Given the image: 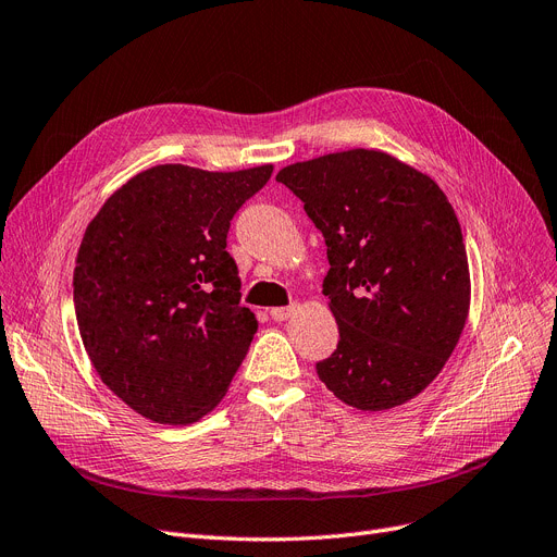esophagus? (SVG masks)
<instances>
[{
  "instance_id": "esophagus-1",
  "label": "esophagus",
  "mask_w": 557,
  "mask_h": 557,
  "mask_svg": "<svg viewBox=\"0 0 557 557\" xmlns=\"http://www.w3.org/2000/svg\"><path fill=\"white\" fill-rule=\"evenodd\" d=\"M295 314V306H287V308H272L270 310V317L274 322H285L287 317Z\"/></svg>"
}]
</instances>
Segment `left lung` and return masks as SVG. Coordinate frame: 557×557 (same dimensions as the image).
<instances>
[{
  "label": "left lung",
  "instance_id": "8db88e82",
  "mask_svg": "<svg viewBox=\"0 0 557 557\" xmlns=\"http://www.w3.org/2000/svg\"><path fill=\"white\" fill-rule=\"evenodd\" d=\"M322 231L324 295L339 329L317 376L339 401L379 412L426 389L469 314L460 222L440 185L385 151L349 149L276 174Z\"/></svg>",
  "mask_w": 557,
  "mask_h": 557
}]
</instances>
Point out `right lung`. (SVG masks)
I'll list each match as a JSON object with an SVG mask.
<instances>
[{
	"label": "right lung",
	"mask_w": 557,
	"mask_h": 557,
	"mask_svg": "<svg viewBox=\"0 0 557 557\" xmlns=\"http://www.w3.org/2000/svg\"><path fill=\"white\" fill-rule=\"evenodd\" d=\"M272 170L156 165L88 224L74 268L78 333L99 379L138 414L176 426L224 399L258 331L226 235Z\"/></svg>",
	"instance_id": "add662e5"
}]
</instances>
